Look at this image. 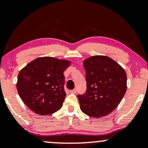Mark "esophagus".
<instances>
[{"label": "esophagus", "instance_id": "34e87169", "mask_svg": "<svg viewBox=\"0 0 148 148\" xmlns=\"http://www.w3.org/2000/svg\"><path fill=\"white\" fill-rule=\"evenodd\" d=\"M76 92H77V89H74V90H70V93H71V94H75Z\"/></svg>", "mask_w": 148, "mask_h": 148}]
</instances>
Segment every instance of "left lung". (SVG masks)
Here are the masks:
<instances>
[{
  "label": "left lung",
  "instance_id": "1",
  "mask_svg": "<svg viewBox=\"0 0 148 148\" xmlns=\"http://www.w3.org/2000/svg\"><path fill=\"white\" fill-rule=\"evenodd\" d=\"M87 90L78 94L81 110L98 118L112 112L127 90V74L122 66L106 56H94L84 61Z\"/></svg>",
  "mask_w": 148,
  "mask_h": 148
}]
</instances>
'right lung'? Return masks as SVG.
Listing matches in <instances>:
<instances>
[{
    "instance_id": "1",
    "label": "right lung",
    "mask_w": 148,
    "mask_h": 148,
    "mask_svg": "<svg viewBox=\"0 0 148 148\" xmlns=\"http://www.w3.org/2000/svg\"><path fill=\"white\" fill-rule=\"evenodd\" d=\"M70 64L69 60L46 56L36 58L22 69L17 89L24 104L40 115L60 110L66 96L63 72Z\"/></svg>"
}]
</instances>
